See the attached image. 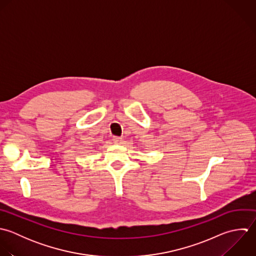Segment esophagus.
Instances as JSON below:
<instances>
[{"instance_id": "obj_1", "label": "esophagus", "mask_w": 256, "mask_h": 256, "mask_svg": "<svg viewBox=\"0 0 256 256\" xmlns=\"http://www.w3.org/2000/svg\"><path fill=\"white\" fill-rule=\"evenodd\" d=\"M112 140H114V144H120L122 140V138H120V136H112Z\"/></svg>"}]
</instances>
